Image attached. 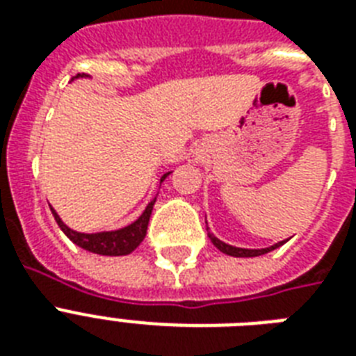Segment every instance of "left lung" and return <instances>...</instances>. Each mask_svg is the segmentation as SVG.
Segmentation results:
<instances>
[{
  "instance_id": "8db88e82",
  "label": "left lung",
  "mask_w": 356,
  "mask_h": 356,
  "mask_svg": "<svg viewBox=\"0 0 356 356\" xmlns=\"http://www.w3.org/2000/svg\"><path fill=\"white\" fill-rule=\"evenodd\" d=\"M207 231H209V227H207ZM209 238H211V242L214 243L222 253L231 254V257H259V254L270 253V251H273V249L281 248L282 243L286 242V240H282V242H277L273 243V245H270V248H264V249H245V248H234V245H229V243L222 242V240L214 236L211 231H209Z\"/></svg>"
}]
</instances>
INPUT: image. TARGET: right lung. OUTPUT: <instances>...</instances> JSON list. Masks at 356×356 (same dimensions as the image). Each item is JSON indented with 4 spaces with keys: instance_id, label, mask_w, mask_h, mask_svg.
Segmentation results:
<instances>
[{
    "instance_id": "add662e5",
    "label": "right lung",
    "mask_w": 356,
    "mask_h": 356,
    "mask_svg": "<svg viewBox=\"0 0 356 356\" xmlns=\"http://www.w3.org/2000/svg\"><path fill=\"white\" fill-rule=\"evenodd\" d=\"M83 77L81 74H77L74 79H79ZM172 172H168L162 175L161 183L168 177ZM155 200H151L145 207V211L140 214V218L136 222H133L127 227L116 229V231H103V233H79V231H74L70 229L66 223L60 220L55 209L51 207L53 216H55V222L58 223V227L63 229V233L79 248L90 251V253L97 254H107V257H122V254L133 253L134 249L138 248L142 240H144L145 233H147V223H149L151 211H153V205H155Z\"/></svg>"
}]
</instances>
